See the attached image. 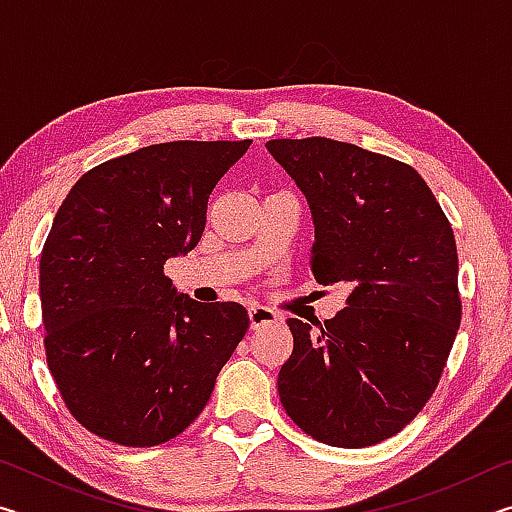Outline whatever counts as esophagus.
Returning a JSON list of instances; mask_svg holds the SVG:
<instances>
[{"instance_id":"34e87169","label":"esophagus","mask_w":512,"mask_h":512,"mask_svg":"<svg viewBox=\"0 0 512 512\" xmlns=\"http://www.w3.org/2000/svg\"><path fill=\"white\" fill-rule=\"evenodd\" d=\"M248 318H250V329H259L266 325H275L280 323V314H275L273 309H268L264 305H253L248 309Z\"/></svg>"}]
</instances>
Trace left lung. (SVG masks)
I'll return each mask as SVG.
<instances>
[{
	"label": "left lung",
	"instance_id": "obj_1",
	"mask_svg": "<svg viewBox=\"0 0 512 512\" xmlns=\"http://www.w3.org/2000/svg\"><path fill=\"white\" fill-rule=\"evenodd\" d=\"M268 153L305 194L314 219L311 273L348 284L339 316L289 318L293 352L277 375L284 411L332 447H368L422 411L461 325L454 230L409 164L307 137Z\"/></svg>",
	"mask_w": 512,
	"mask_h": 512
}]
</instances>
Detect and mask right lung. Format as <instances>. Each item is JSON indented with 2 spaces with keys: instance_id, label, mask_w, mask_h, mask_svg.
I'll return each mask as SVG.
<instances>
[{
  "instance_id": "add662e5",
  "label": "right lung",
  "mask_w": 512,
  "mask_h": 512,
  "mask_svg": "<svg viewBox=\"0 0 512 512\" xmlns=\"http://www.w3.org/2000/svg\"><path fill=\"white\" fill-rule=\"evenodd\" d=\"M250 142L144 146L83 173L56 212L40 255L47 366L94 436L176 438L244 339L239 302L176 293L164 262L201 241L207 198Z\"/></svg>"
}]
</instances>
